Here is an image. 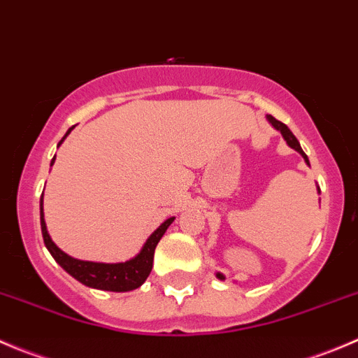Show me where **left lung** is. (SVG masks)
<instances>
[{"instance_id": "8db88e82", "label": "left lung", "mask_w": 358, "mask_h": 358, "mask_svg": "<svg viewBox=\"0 0 358 358\" xmlns=\"http://www.w3.org/2000/svg\"><path fill=\"white\" fill-rule=\"evenodd\" d=\"M268 121L272 122V124H273V128H277V129H279L280 133H282V136H284V138H286V142L289 143V147H292V149H294V150H298V152L301 154L303 157H305V161L308 162V157H306V154L303 152L301 145H299V142H298V140H296V136L292 135V133H291V129L287 128V126L284 124V122L277 121V119L273 117V115H268ZM216 277H218V279H223V275H222V273H216Z\"/></svg>"}]
</instances>
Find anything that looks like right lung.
I'll return each instance as SVG.
<instances>
[{
    "instance_id": "right-lung-1",
    "label": "right lung",
    "mask_w": 358,
    "mask_h": 358,
    "mask_svg": "<svg viewBox=\"0 0 358 358\" xmlns=\"http://www.w3.org/2000/svg\"><path fill=\"white\" fill-rule=\"evenodd\" d=\"M71 129L66 133V136L71 133ZM66 136H64V138H66ZM64 138L60 140L59 145L64 142ZM53 162H55V157L52 159V166ZM39 206H41L43 241H45V246L48 248L50 252H52L55 262L59 263L67 273H71L74 279H78L79 282L85 284V286L95 287V289H102V291H114V292L136 289V287H140L143 282H145L150 270H152L154 251H156L157 243L161 241V237L164 236V232L168 230V227L171 225L173 220H175V218L166 220L156 232L147 239L145 246H143L142 251H140V255L135 256L133 259H129V262L93 263V262H81V259L71 258V256L66 255L64 251H60V249L53 244V241L50 239L48 232H46L45 218H43V194H41V202H39Z\"/></svg>"
}]
</instances>
